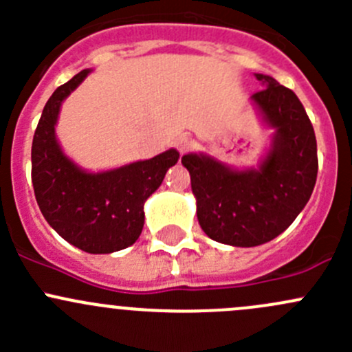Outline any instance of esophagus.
<instances>
[{
    "mask_svg": "<svg viewBox=\"0 0 352 352\" xmlns=\"http://www.w3.org/2000/svg\"><path fill=\"white\" fill-rule=\"evenodd\" d=\"M175 146L180 153H186V151H189L190 148H192V140L187 136H180V138H177Z\"/></svg>",
    "mask_w": 352,
    "mask_h": 352,
    "instance_id": "34e87169",
    "label": "esophagus"
}]
</instances>
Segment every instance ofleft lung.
<instances>
[{"instance_id":"obj_1","label":"left lung","mask_w":352,"mask_h":352,"mask_svg":"<svg viewBox=\"0 0 352 352\" xmlns=\"http://www.w3.org/2000/svg\"><path fill=\"white\" fill-rule=\"evenodd\" d=\"M262 90L250 97L261 120L274 129L257 166L233 168L206 153H187L197 219L211 240L232 247L271 242L303 211L317 182L314 126L289 88L255 74Z\"/></svg>"}]
</instances>
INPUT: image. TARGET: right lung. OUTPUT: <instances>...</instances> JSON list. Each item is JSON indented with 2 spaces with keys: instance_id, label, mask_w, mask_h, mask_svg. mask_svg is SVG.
<instances>
[{
  "instance_id": "obj_1",
  "label": "right lung",
  "mask_w": 352,
  "mask_h": 352,
  "mask_svg": "<svg viewBox=\"0 0 352 352\" xmlns=\"http://www.w3.org/2000/svg\"><path fill=\"white\" fill-rule=\"evenodd\" d=\"M90 71L61 85L42 110L32 141V184L45 221L67 243L88 254H112L140 239L144 202L180 155L170 148L104 172H88L74 163L56 138V124L65 98Z\"/></svg>"
}]
</instances>
